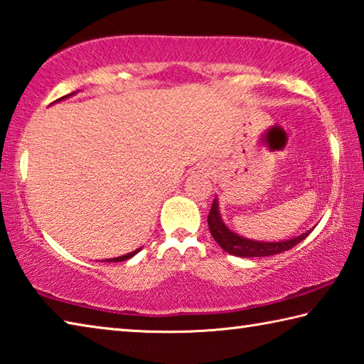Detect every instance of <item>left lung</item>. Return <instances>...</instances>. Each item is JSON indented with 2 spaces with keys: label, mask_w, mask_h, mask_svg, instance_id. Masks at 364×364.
<instances>
[{
  "label": "left lung",
  "mask_w": 364,
  "mask_h": 364,
  "mask_svg": "<svg viewBox=\"0 0 364 364\" xmlns=\"http://www.w3.org/2000/svg\"><path fill=\"white\" fill-rule=\"evenodd\" d=\"M208 225H209V232H211L213 238L215 240V243H218L225 252L233 254V256H238V257L275 256V254L292 250V247L301 243L302 240L307 238L311 232L309 230L307 233L301 235V237H296L286 241H278V243L277 241L275 243H265V241L246 240L243 237H240V235L228 230L227 225L222 222L218 201L213 203L211 211H209Z\"/></svg>",
  "instance_id": "1"
}]
</instances>
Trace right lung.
<instances>
[{"label": "right lung", "instance_id": "obj_1", "mask_svg": "<svg viewBox=\"0 0 364 364\" xmlns=\"http://www.w3.org/2000/svg\"><path fill=\"white\" fill-rule=\"evenodd\" d=\"M63 97H67V95H63ZM62 97V99H63ZM140 250H137V251H132V252H129V254H126V256H121V257H114V259H108V262H121V260H126V259H129V257H132L134 254H137Z\"/></svg>", "mask_w": 364, "mask_h": 364}]
</instances>
